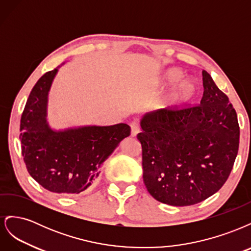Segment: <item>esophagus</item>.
<instances>
[{
	"mask_svg": "<svg viewBox=\"0 0 251 251\" xmlns=\"http://www.w3.org/2000/svg\"><path fill=\"white\" fill-rule=\"evenodd\" d=\"M139 132H140V126H139V124L137 123V121H133V123H131V133H132V136H136Z\"/></svg>",
	"mask_w": 251,
	"mask_h": 251,
	"instance_id": "esophagus-1",
	"label": "esophagus"
}]
</instances>
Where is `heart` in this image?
Listing matches in <instances>:
<instances>
[{
	"label": "heart",
	"instance_id": "heart-1",
	"mask_svg": "<svg viewBox=\"0 0 251 251\" xmlns=\"http://www.w3.org/2000/svg\"><path fill=\"white\" fill-rule=\"evenodd\" d=\"M184 76L183 72L177 68H172V69L164 72L161 76V85L162 86H170L172 83L180 80ZM198 92V87L197 83L189 79H183L178 82L171 92L165 96L161 105L164 109H178L184 107L185 104L191 102Z\"/></svg>",
	"mask_w": 251,
	"mask_h": 251
}]
</instances>
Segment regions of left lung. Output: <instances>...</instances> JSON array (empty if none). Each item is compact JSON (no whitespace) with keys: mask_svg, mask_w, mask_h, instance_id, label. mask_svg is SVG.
I'll list each match as a JSON object with an SVG mask.
<instances>
[{"mask_svg":"<svg viewBox=\"0 0 251 251\" xmlns=\"http://www.w3.org/2000/svg\"><path fill=\"white\" fill-rule=\"evenodd\" d=\"M200 104L141 118L143 182L157 201L187 206L223 186L238 155L240 127L228 97L202 71Z\"/></svg>","mask_w":251,"mask_h":251,"instance_id":"left-lung-1","label":"left lung"}]
</instances>
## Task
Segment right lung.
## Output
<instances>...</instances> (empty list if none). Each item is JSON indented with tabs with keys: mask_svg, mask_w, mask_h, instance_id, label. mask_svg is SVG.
<instances>
[{
	"mask_svg": "<svg viewBox=\"0 0 251 251\" xmlns=\"http://www.w3.org/2000/svg\"><path fill=\"white\" fill-rule=\"evenodd\" d=\"M57 68L45 73L30 92L20 126L28 173L52 193L76 195L92 185L120 141L131 134L126 124L54 131L47 121L48 93Z\"/></svg>",
	"mask_w": 251,
	"mask_h": 251,
	"instance_id": "obj_1",
	"label": "right lung"
}]
</instances>
